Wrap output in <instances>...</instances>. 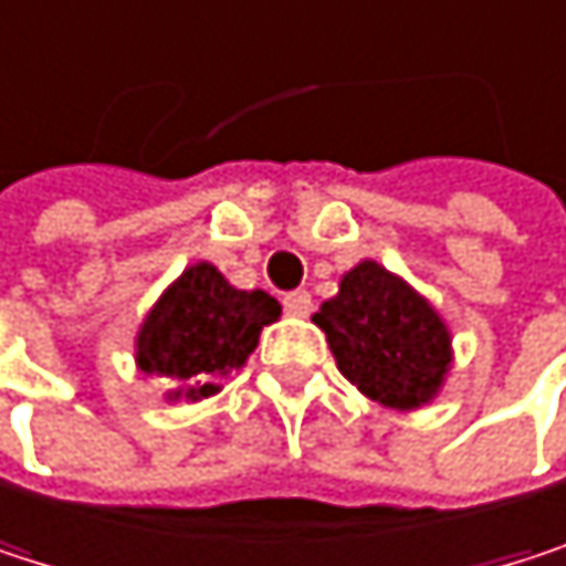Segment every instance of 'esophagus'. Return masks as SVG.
Masks as SVG:
<instances>
[{
	"mask_svg": "<svg viewBox=\"0 0 566 566\" xmlns=\"http://www.w3.org/2000/svg\"><path fill=\"white\" fill-rule=\"evenodd\" d=\"M285 312L292 315V318H308L312 315V295L308 292H292V295H285Z\"/></svg>",
	"mask_w": 566,
	"mask_h": 566,
	"instance_id": "esophagus-1",
	"label": "esophagus"
}]
</instances>
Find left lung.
<instances>
[{"label": "left lung", "mask_w": 566, "mask_h": 566, "mask_svg": "<svg viewBox=\"0 0 566 566\" xmlns=\"http://www.w3.org/2000/svg\"><path fill=\"white\" fill-rule=\"evenodd\" d=\"M312 322L325 332L338 371L395 411L431 405L454 365L451 328L438 308L371 258L342 274L338 295Z\"/></svg>", "instance_id": "1"}]
</instances>
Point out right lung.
I'll use <instances>...</instances> for the list:
<instances>
[{
	"label": "right lung",
	"instance_id": "1",
	"mask_svg": "<svg viewBox=\"0 0 566 566\" xmlns=\"http://www.w3.org/2000/svg\"><path fill=\"white\" fill-rule=\"evenodd\" d=\"M277 318L281 305L268 292H241L211 261H195L148 308L135 335V365L171 385L168 401H201L221 391L218 378L244 368L261 328Z\"/></svg>",
	"mask_w": 566,
	"mask_h": 566
}]
</instances>
